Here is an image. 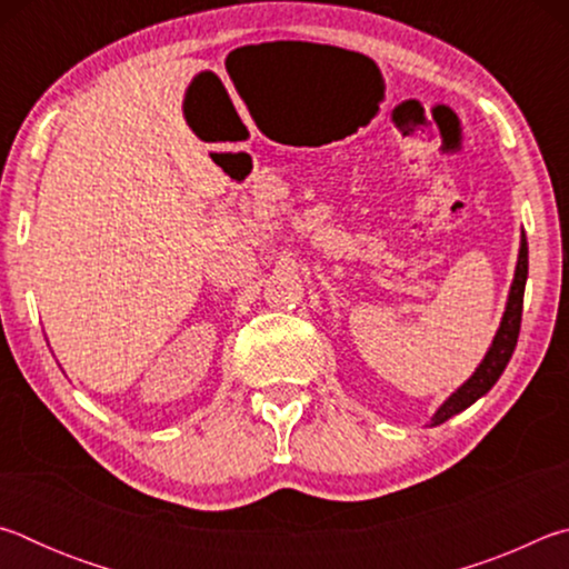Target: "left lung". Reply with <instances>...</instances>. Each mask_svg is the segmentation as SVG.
I'll return each instance as SVG.
<instances>
[{"label":"left lung","instance_id":"obj_1","mask_svg":"<svg viewBox=\"0 0 569 569\" xmlns=\"http://www.w3.org/2000/svg\"><path fill=\"white\" fill-rule=\"evenodd\" d=\"M529 250H527V236L522 230V238H519V256H517V268L512 286H509V296L505 303L502 321H499V329L495 333L492 343L485 353V359L479 361L475 373L461 383L457 391L449 393V399L435 411V417L427 423V427H439L447 419L457 417L465 409H469L477 399L485 397V393L495 387L507 369L509 359H512L517 336H519V323H522V301H525V286H527V268H529Z\"/></svg>","mask_w":569,"mask_h":569}]
</instances>
